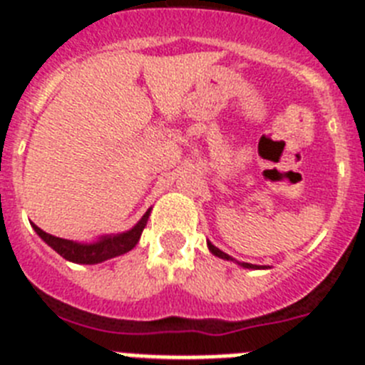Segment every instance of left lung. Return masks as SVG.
<instances>
[{"mask_svg": "<svg viewBox=\"0 0 365 365\" xmlns=\"http://www.w3.org/2000/svg\"><path fill=\"white\" fill-rule=\"evenodd\" d=\"M208 248H210V252L214 254V256L221 257V259L235 261L234 257H230V256H228V254H225V252H222V250H219L217 247H214V245H212L210 241H208ZM235 263H240V265H241V267H245V269H267V267H257V265H252V263H241V261H235Z\"/></svg>", "mask_w": 365, "mask_h": 365, "instance_id": "8db88e82", "label": "left lung"}]
</instances>
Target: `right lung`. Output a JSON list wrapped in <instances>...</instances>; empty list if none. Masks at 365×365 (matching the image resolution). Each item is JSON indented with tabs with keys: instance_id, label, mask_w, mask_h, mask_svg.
<instances>
[{
	"instance_id": "right-lung-1",
	"label": "right lung",
	"mask_w": 365,
	"mask_h": 365,
	"mask_svg": "<svg viewBox=\"0 0 365 365\" xmlns=\"http://www.w3.org/2000/svg\"><path fill=\"white\" fill-rule=\"evenodd\" d=\"M148 217H150V210L143 215V219L135 225L131 230L124 232L118 235H104L95 243H76L71 240H62L56 235H51L38 228L36 225H32V228L36 230L45 243L49 245L53 250H56L62 257L73 263H82V265H95V263H102L111 257L122 256V254L130 252L131 248L138 243L140 234H143L144 227H146Z\"/></svg>"
}]
</instances>
